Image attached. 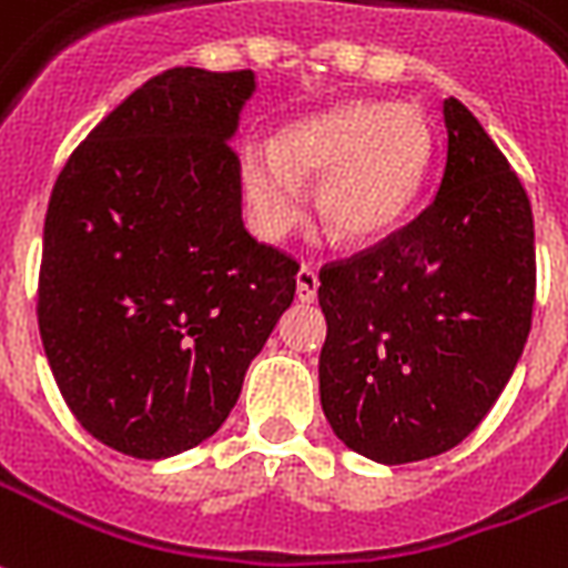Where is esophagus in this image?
<instances>
[{"mask_svg":"<svg viewBox=\"0 0 568 568\" xmlns=\"http://www.w3.org/2000/svg\"><path fill=\"white\" fill-rule=\"evenodd\" d=\"M295 283H297V301H301V304H313V301H316V295H318V273H316V267H310V264H304V267L297 271Z\"/></svg>","mask_w":568,"mask_h":568,"instance_id":"34e87169","label":"esophagus"}]
</instances>
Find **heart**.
Here are the masks:
<instances>
[{"label":"heart","mask_w":568,"mask_h":568,"mask_svg":"<svg viewBox=\"0 0 568 568\" xmlns=\"http://www.w3.org/2000/svg\"><path fill=\"white\" fill-rule=\"evenodd\" d=\"M434 155L422 111L406 104L346 102L301 116L271 141L241 150V180L262 237L283 241L306 213L304 180H318L316 213L339 243L390 234L409 213Z\"/></svg>","instance_id":"b5f03b06"}]
</instances>
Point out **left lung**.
Returning <instances> with one entry per match:
<instances>
[{
  "label": "left lung",
  "instance_id": "8db88e82",
  "mask_svg": "<svg viewBox=\"0 0 568 568\" xmlns=\"http://www.w3.org/2000/svg\"><path fill=\"white\" fill-rule=\"evenodd\" d=\"M434 201L388 241L318 273V394L343 443L413 464L464 443L515 373L536 301L532 207L457 99Z\"/></svg>",
  "mask_w": 568,
  "mask_h": 568
}]
</instances>
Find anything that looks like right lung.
Here are the masks:
<instances>
[{
  "label": "right lung",
  "instance_id": "add662e5",
  "mask_svg": "<svg viewBox=\"0 0 568 568\" xmlns=\"http://www.w3.org/2000/svg\"><path fill=\"white\" fill-rule=\"evenodd\" d=\"M255 74L168 69L95 125L44 220L38 331L74 418L141 460L222 427L295 301L297 262L243 229L231 138Z\"/></svg>",
  "mask_w": 568,
  "mask_h": 568
}]
</instances>
